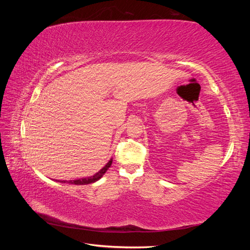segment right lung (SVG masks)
I'll list each match as a JSON object with an SVG mask.
<instances>
[{"label": "right lung", "instance_id": "obj_1", "mask_svg": "<svg viewBox=\"0 0 250 250\" xmlns=\"http://www.w3.org/2000/svg\"><path fill=\"white\" fill-rule=\"evenodd\" d=\"M111 163H112V160H110L106 165H105V167H103L99 172L96 173L95 175H93V176L86 177V178H80V179H76V180H70V181L62 180V183H69L71 185H89L92 183H95V181L99 180L104 175V173L106 172L108 170V168L111 166Z\"/></svg>", "mask_w": 250, "mask_h": 250}]
</instances>
